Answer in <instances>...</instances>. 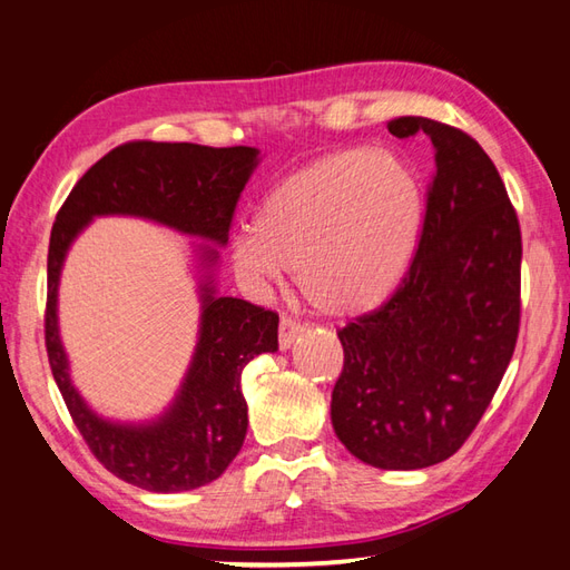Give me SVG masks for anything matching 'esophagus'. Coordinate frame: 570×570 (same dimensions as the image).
I'll return each instance as SVG.
<instances>
[{"mask_svg":"<svg viewBox=\"0 0 570 570\" xmlns=\"http://www.w3.org/2000/svg\"><path fill=\"white\" fill-rule=\"evenodd\" d=\"M304 333V323L294 316H282V323H278V345L282 348H292L294 341Z\"/></svg>","mask_w":570,"mask_h":570,"instance_id":"34e87169","label":"esophagus"}]
</instances>
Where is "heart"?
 <instances>
[{
	"mask_svg": "<svg viewBox=\"0 0 570 570\" xmlns=\"http://www.w3.org/2000/svg\"><path fill=\"white\" fill-rule=\"evenodd\" d=\"M422 193L390 153L341 150L284 177L232 239V264L254 284L298 274L311 306L365 314L395 292L415 254Z\"/></svg>",
	"mask_w": 570,
	"mask_h": 570,
	"instance_id": "b5f03b06",
	"label": "heart"
}]
</instances>
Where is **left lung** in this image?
Wrapping results in <instances>:
<instances>
[{
	"label": "left lung",
	"mask_w": 570,
	"mask_h": 570,
	"mask_svg": "<svg viewBox=\"0 0 570 570\" xmlns=\"http://www.w3.org/2000/svg\"><path fill=\"white\" fill-rule=\"evenodd\" d=\"M395 138L434 145L420 242L381 306L338 331L331 420L381 470H422L462 448L492 403L521 323V227L497 165L448 122L403 116Z\"/></svg>",
	"instance_id": "1"
}]
</instances>
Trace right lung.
I'll use <instances>...</instances> for the list:
<instances>
[{
	"label": "right lung",
	"mask_w": 570,
	"mask_h": 570,
	"mask_svg": "<svg viewBox=\"0 0 570 570\" xmlns=\"http://www.w3.org/2000/svg\"><path fill=\"white\" fill-rule=\"evenodd\" d=\"M256 155L259 150L247 145L122 142L88 167L51 227L43 341L53 381L96 460L122 482L148 492H187L209 484L237 456L249 422L242 371L259 353L278 348V314L244 298H215L205 286L197 353L170 412L148 428L110 425L83 405L66 373L56 328V284L63 256L96 215L148 217L225 244ZM207 259H215V252Z\"/></svg>",
	"instance_id": "1"
}]
</instances>
